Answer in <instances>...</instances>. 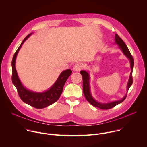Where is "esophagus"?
Masks as SVG:
<instances>
[{
	"mask_svg": "<svg viewBox=\"0 0 147 147\" xmlns=\"http://www.w3.org/2000/svg\"><path fill=\"white\" fill-rule=\"evenodd\" d=\"M82 68V65L80 63H77L73 67V70L74 71H80Z\"/></svg>",
	"mask_w": 147,
	"mask_h": 147,
	"instance_id": "esophagus-1",
	"label": "esophagus"
}]
</instances>
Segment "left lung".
Wrapping results in <instances>:
<instances>
[{"instance_id":"8db88e82","label":"left lung","mask_w":147,"mask_h":147,"mask_svg":"<svg viewBox=\"0 0 147 147\" xmlns=\"http://www.w3.org/2000/svg\"><path fill=\"white\" fill-rule=\"evenodd\" d=\"M115 43L117 44L119 47V48L121 49L123 54L126 56L129 60L130 62V67H131V73L130 75V77L127 83V91H129L130 87L133 84V77H132V73H133V66H134V60L132 55L130 53V52L129 51L127 45L125 44V43L123 42V40L117 34H115ZM81 74L82 75V82H83V93L87 101L91 103L92 105L99 108L101 109H109L111 108H112L115 107L117 105L123 102L125 98L127 96V94H125V95L120 100H116L113 102H111L110 103H102L98 102L96 101L93 97L92 96V95L91 94L90 91V75L86 71L84 70H81L80 71Z\"/></svg>"}]
</instances>
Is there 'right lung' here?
<instances>
[{
	"label": "right lung",
	"mask_w": 147,
	"mask_h": 147,
	"mask_svg": "<svg viewBox=\"0 0 147 147\" xmlns=\"http://www.w3.org/2000/svg\"><path fill=\"white\" fill-rule=\"evenodd\" d=\"M32 33L28 35L23 40L16 52H15L11 62L12 66V82L17 88L18 95L24 103L30 105L31 107L37 108L42 109L47 107L53 103L56 102L60 98L62 93L63 88L67 81L68 77L72 73L70 69L62 71L54 84L47 91L43 92H36L28 90L25 88L20 80L15 67L16 59L19 50L27 39L30 36Z\"/></svg>",
	"instance_id": "1"
}]
</instances>
